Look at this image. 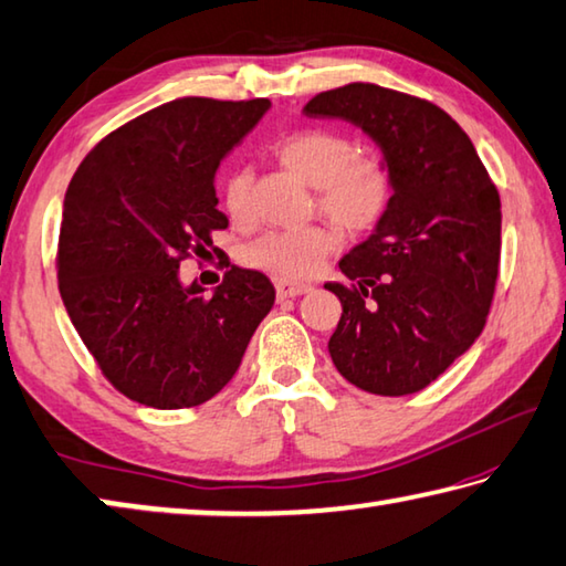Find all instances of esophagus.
I'll list each match as a JSON object with an SVG mask.
<instances>
[{
	"mask_svg": "<svg viewBox=\"0 0 566 566\" xmlns=\"http://www.w3.org/2000/svg\"><path fill=\"white\" fill-rule=\"evenodd\" d=\"M274 286H276V296H280V300H290V296H302L306 292H312V284L292 282V280H284V276H276Z\"/></svg>",
	"mask_w": 566,
	"mask_h": 566,
	"instance_id": "1",
	"label": "esophagus"
}]
</instances>
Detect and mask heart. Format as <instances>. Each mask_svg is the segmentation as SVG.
<instances>
[{"label":"heart","instance_id":"heart-1","mask_svg":"<svg viewBox=\"0 0 566 566\" xmlns=\"http://www.w3.org/2000/svg\"><path fill=\"white\" fill-rule=\"evenodd\" d=\"M286 169L317 189L319 209L352 232L377 227L395 202V177L379 159H357L347 137L327 129H304L276 147ZM224 207L234 222L252 217V169L237 167L224 181ZM339 244L334 229H274L247 247L244 260L280 276L312 274Z\"/></svg>","mask_w":566,"mask_h":566}]
</instances>
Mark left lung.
<instances>
[{
  "mask_svg": "<svg viewBox=\"0 0 566 566\" xmlns=\"http://www.w3.org/2000/svg\"><path fill=\"white\" fill-rule=\"evenodd\" d=\"M304 117L359 127L395 177L389 212L339 262L352 286L324 284L342 302L332 361L371 395H415L484 329L500 274V191L464 129L427 99L354 82L306 102Z\"/></svg>",
  "mask_w": 566,
  "mask_h": 566,
  "instance_id": "1",
  "label": "left lung"
}]
</instances>
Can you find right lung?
Masks as SVG:
<instances>
[{"label": "right lung", "instance_id": "right-lung-1", "mask_svg": "<svg viewBox=\"0 0 566 566\" xmlns=\"http://www.w3.org/2000/svg\"><path fill=\"white\" fill-rule=\"evenodd\" d=\"M270 107L167 102L104 137L70 181L56 254L62 302L104 377L139 405L212 399L272 310L262 272L232 264L212 296L179 276L181 260L227 229L214 175Z\"/></svg>", "mask_w": 566, "mask_h": 566}]
</instances>
